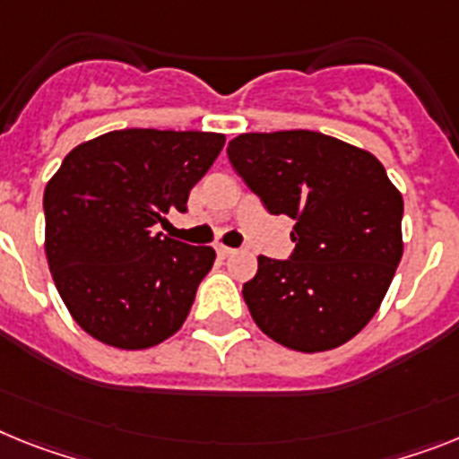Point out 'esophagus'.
Masks as SVG:
<instances>
[{
  "instance_id": "1",
  "label": "esophagus",
  "mask_w": 459,
  "mask_h": 459,
  "mask_svg": "<svg viewBox=\"0 0 459 459\" xmlns=\"http://www.w3.org/2000/svg\"><path fill=\"white\" fill-rule=\"evenodd\" d=\"M217 254L221 256V259H229V256H233V254H236V249L226 247V245H217Z\"/></svg>"
}]
</instances>
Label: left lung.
I'll use <instances>...</instances> for the list:
<instances>
[{
    "mask_svg": "<svg viewBox=\"0 0 459 459\" xmlns=\"http://www.w3.org/2000/svg\"><path fill=\"white\" fill-rule=\"evenodd\" d=\"M229 160L271 214L294 219L291 259L259 256L242 296L265 336L299 352L354 338L402 261L403 198L383 163L313 130L242 133Z\"/></svg>",
    "mask_w": 459,
    "mask_h": 459,
    "instance_id": "1",
    "label": "left lung"
}]
</instances>
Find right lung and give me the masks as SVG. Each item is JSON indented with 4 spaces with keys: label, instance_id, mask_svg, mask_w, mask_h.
<instances>
[{
    "label": "right lung",
    "instance_id": "right-lung-1",
    "mask_svg": "<svg viewBox=\"0 0 459 459\" xmlns=\"http://www.w3.org/2000/svg\"><path fill=\"white\" fill-rule=\"evenodd\" d=\"M226 144L221 133L114 130L74 146L44 191L46 259L81 329L118 350L182 329L217 254L163 233Z\"/></svg>",
    "mask_w": 459,
    "mask_h": 459
}]
</instances>
